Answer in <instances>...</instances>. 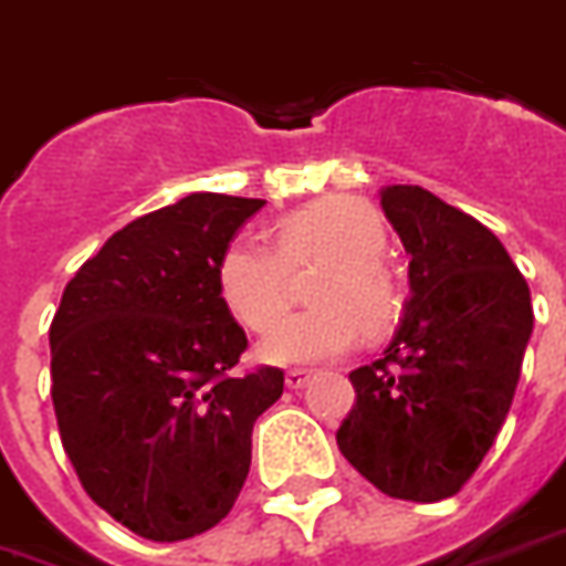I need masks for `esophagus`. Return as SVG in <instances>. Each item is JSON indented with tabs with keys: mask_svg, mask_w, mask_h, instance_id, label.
<instances>
[{
	"mask_svg": "<svg viewBox=\"0 0 566 566\" xmlns=\"http://www.w3.org/2000/svg\"><path fill=\"white\" fill-rule=\"evenodd\" d=\"M308 380H312V375H308V371H303V368H291V371L284 375V384H287V389H303Z\"/></svg>",
	"mask_w": 566,
	"mask_h": 566,
	"instance_id": "obj_1",
	"label": "esophagus"
}]
</instances>
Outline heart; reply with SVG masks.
Segmentation results:
<instances>
[{"label":"heart","mask_w":566,"mask_h":566,"mask_svg":"<svg viewBox=\"0 0 566 566\" xmlns=\"http://www.w3.org/2000/svg\"><path fill=\"white\" fill-rule=\"evenodd\" d=\"M387 228L371 203L333 195L305 203L275 228V249L233 240L216 266L219 296L249 333H270L291 303L287 272L326 261L308 287L305 315L284 321L261 345L266 363H324L378 336L399 317V284L384 261Z\"/></svg>","instance_id":"heart-1"}]
</instances>
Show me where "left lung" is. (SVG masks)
I'll use <instances>...</instances> for the list:
<instances>
[{"label":"left lung","instance_id":"left-lung-1","mask_svg":"<svg viewBox=\"0 0 566 566\" xmlns=\"http://www.w3.org/2000/svg\"><path fill=\"white\" fill-rule=\"evenodd\" d=\"M380 207L411 254V296L384 357L350 371L357 401L336 441L384 495L432 504L495 443L534 308L501 240L462 209L420 186L380 188Z\"/></svg>","mask_w":566,"mask_h":566}]
</instances>
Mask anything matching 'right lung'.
I'll use <instances>...</instances> for the list:
<instances>
[{"mask_svg": "<svg viewBox=\"0 0 566 566\" xmlns=\"http://www.w3.org/2000/svg\"><path fill=\"white\" fill-rule=\"evenodd\" d=\"M266 200L195 191L104 242L65 284L50 324L62 447L86 495L137 537L177 543L228 516L251 429L282 368L237 378L249 338L216 266Z\"/></svg>", "mask_w": 566, "mask_h": 566, "instance_id": "add662e5", "label": "right lung"}]
</instances>
